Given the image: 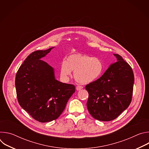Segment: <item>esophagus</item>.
Segmentation results:
<instances>
[{
  "instance_id": "1",
  "label": "esophagus",
  "mask_w": 149,
  "mask_h": 149,
  "mask_svg": "<svg viewBox=\"0 0 149 149\" xmlns=\"http://www.w3.org/2000/svg\"><path fill=\"white\" fill-rule=\"evenodd\" d=\"M82 88H83V87L81 86H77L76 87V90H77V91H79V90H81L82 89Z\"/></svg>"
}]
</instances>
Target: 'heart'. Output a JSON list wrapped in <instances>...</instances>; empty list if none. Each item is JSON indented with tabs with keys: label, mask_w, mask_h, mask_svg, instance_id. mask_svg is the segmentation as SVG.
Masks as SVG:
<instances>
[{
	"label": "heart",
	"mask_w": 149,
	"mask_h": 149,
	"mask_svg": "<svg viewBox=\"0 0 149 149\" xmlns=\"http://www.w3.org/2000/svg\"><path fill=\"white\" fill-rule=\"evenodd\" d=\"M74 71V78L79 82L88 84L98 79L102 74L104 63L99 58L74 53L70 55L61 64V74L67 77Z\"/></svg>",
	"instance_id": "obj_1"
}]
</instances>
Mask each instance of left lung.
Returning <instances> with one entry per match:
<instances>
[{
    "label": "left lung",
    "instance_id": "8db88e82",
    "mask_svg": "<svg viewBox=\"0 0 149 149\" xmlns=\"http://www.w3.org/2000/svg\"><path fill=\"white\" fill-rule=\"evenodd\" d=\"M114 55L117 62L100 78L86 86L89 94L88 110L100 121L116 119L132 102L134 81L133 70L120 55Z\"/></svg>",
    "mask_w": 149,
    "mask_h": 149
}]
</instances>
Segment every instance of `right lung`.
<instances>
[{
    "mask_svg": "<svg viewBox=\"0 0 149 149\" xmlns=\"http://www.w3.org/2000/svg\"><path fill=\"white\" fill-rule=\"evenodd\" d=\"M52 49L31 53L19 67L15 77L19 105L41 123L58 118L75 91L74 85L55 79L53 68L40 59Z\"/></svg>",
    "mask_w": 149,
    "mask_h": 149,
    "instance_id": "1",
    "label": "right lung"
}]
</instances>
